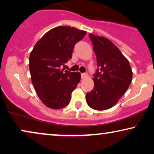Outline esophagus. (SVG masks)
<instances>
[{"mask_svg":"<svg viewBox=\"0 0 154 154\" xmlns=\"http://www.w3.org/2000/svg\"><path fill=\"white\" fill-rule=\"evenodd\" d=\"M81 77H82V79H85V78L87 77V74L86 73H82L81 74Z\"/></svg>","mask_w":154,"mask_h":154,"instance_id":"34e87169","label":"esophagus"}]
</instances>
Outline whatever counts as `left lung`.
<instances>
[{"instance_id": "obj_1", "label": "left lung", "mask_w": 154, "mask_h": 154, "mask_svg": "<svg viewBox=\"0 0 154 154\" xmlns=\"http://www.w3.org/2000/svg\"><path fill=\"white\" fill-rule=\"evenodd\" d=\"M89 38L98 68L93 78L94 87L86 94V103L94 109L105 110L123 96L131 83L133 72L128 60L111 41L92 33Z\"/></svg>"}]
</instances>
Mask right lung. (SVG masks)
I'll list each match as a JSON object with an SVG mask.
<instances>
[{
  "mask_svg": "<svg viewBox=\"0 0 154 154\" xmlns=\"http://www.w3.org/2000/svg\"><path fill=\"white\" fill-rule=\"evenodd\" d=\"M86 31L58 26L45 33L29 57V69L35 90L47 107L58 109L68 105L71 94L80 82L79 72L60 70L72 58L75 45Z\"/></svg>",
  "mask_w": 154,
  "mask_h": 154,
  "instance_id": "add662e5",
  "label": "right lung"
}]
</instances>
